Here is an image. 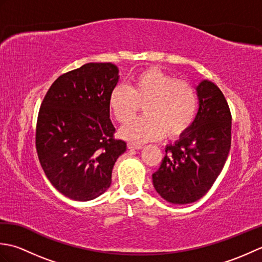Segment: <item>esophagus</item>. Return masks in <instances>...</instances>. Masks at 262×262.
Masks as SVG:
<instances>
[{"instance_id":"obj_1","label":"esophagus","mask_w":262,"mask_h":262,"mask_svg":"<svg viewBox=\"0 0 262 262\" xmlns=\"http://www.w3.org/2000/svg\"><path fill=\"white\" fill-rule=\"evenodd\" d=\"M127 147L129 149H141L143 148V145H141V144H135V143H128Z\"/></svg>"}]
</instances>
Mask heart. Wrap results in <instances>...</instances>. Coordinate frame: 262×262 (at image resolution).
<instances>
[{
    "label": "heart",
    "instance_id": "1",
    "mask_svg": "<svg viewBox=\"0 0 262 262\" xmlns=\"http://www.w3.org/2000/svg\"><path fill=\"white\" fill-rule=\"evenodd\" d=\"M109 109L119 122L134 116L144 104V117L130 121L120 128L124 140L144 143L181 136L196 118L198 96L191 83L177 80L162 70L151 68L137 74L130 86L116 85L109 94Z\"/></svg>",
    "mask_w": 262,
    "mask_h": 262
}]
</instances>
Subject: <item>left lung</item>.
Here are the masks:
<instances>
[{"instance_id":"obj_1","label":"left lung","mask_w":262,"mask_h":262,"mask_svg":"<svg viewBox=\"0 0 262 262\" xmlns=\"http://www.w3.org/2000/svg\"><path fill=\"white\" fill-rule=\"evenodd\" d=\"M196 90V118L179 140L165 147L162 163L152 174L155 190L171 204L202 198L223 170L231 148L232 116L224 94L208 80Z\"/></svg>"}]
</instances>
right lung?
I'll list each match as a JSON object with an SVG mask.
<instances>
[{"instance_id": "right-lung-1", "label": "right lung", "mask_w": 262, "mask_h": 262, "mask_svg": "<svg viewBox=\"0 0 262 262\" xmlns=\"http://www.w3.org/2000/svg\"><path fill=\"white\" fill-rule=\"evenodd\" d=\"M111 63H88L60 75L42 100L37 119L39 162L57 190L79 202L102 194L126 143L114 137L109 94L119 80Z\"/></svg>"}]
</instances>
